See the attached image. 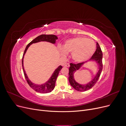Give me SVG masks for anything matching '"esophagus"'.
Here are the masks:
<instances>
[{"label": "esophagus", "instance_id": "34e87169", "mask_svg": "<svg viewBox=\"0 0 126 126\" xmlns=\"http://www.w3.org/2000/svg\"><path fill=\"white\" fill-rule=\"evenodd\" d=\"M63 66H64V67H69L70 66V64H69V63H67L64 64V65H63Z\"/></svg>", "mask_w": 126, "mask_h": 126}]
</instances>
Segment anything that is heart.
I'll return each instance as SVG.
<instances>
[{
	"instance_id": "heart-1",
	"label": "heart",
	"mask_w": 126,
	"mask_h": 126,
	"mask_svg": "<svg viewBox=\"0 0 126 126\" xmlns=\"http://www.w3.org/2000/svg\"><path fill=\"white\" fill-rule=\"evenodd\" d=\"M96 46L94 42L85 37H78L67 40L60 53L66 56L67 52H72V58L75 61L81 63L88 59L93 55Z\"/></svg>"
}]
</instances>
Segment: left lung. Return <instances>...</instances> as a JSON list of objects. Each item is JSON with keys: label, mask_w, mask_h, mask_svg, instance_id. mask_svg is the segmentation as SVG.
<instances>
[{"label": "left lung", "mask_w": 126, "mask_h": 126, "mask_svg": "<svg viewBox=\"0 0 126 126\" xmlns=\"http://www.w3.org/2000/svg\"><path fill=\"white\" fill-rule=\"evenodd\" d=\"M96 46V50L94 52V55L91 57V58L89 60L95 61L98 63V71L96 75L95 76V77L89 82L87 83L86 85L79 84V83L76 81L74 77V74L75 71L79 70L85 63L83 62L78 63H70V66L69 69V78H68V79H69L70 85L75 90L78 91H85L91 89L96 84L99 78L101 72L102 70V52L100 46L98 43H97Z\"/></svg>", "instance_id": "obj_1"}]
</instances>
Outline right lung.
Returning a JSON list of instances; mask_svg holds the SVG:
<instances>
[{
	"label": "right lung",
	"instance_id": "add662e5",
	"mask_svg": "<svg viewBox=\"0 0 126 126\" xmlns=\"http://www.w3.org/2000/svg\"><path fill=\"white\" fill-rule=\"evenodd\" d=\"M58 39V37L54 35H41L39 36L36 37V38L34 39L33 40H32L29 44H28L25 50L24 51L23 56H22V69H23L24 71V74L25 77L26 79L27 82H28V85L29 86L32 88V89L35 90L38 93H40L42 94H46V93H50L52 90H54V88L55 87V83L57 80V78L58 77L59 72L62 69V66H59L57 69L55 70L54 73L52 74L51 75V77L49 78L48 80L45 82L44 84L42 85H37L35 83H32L31 81L30 80L29 78H28V76L26 74V72L24 69V57L25 53L26 52L27 50L28 47L30 46V45L33 43H38L40 41H47L49 42V43H51L52 44H55L56 40Z\"/></svg>",
	"mask_w": 126,
	"mask_h": 126
}]
</instances>
